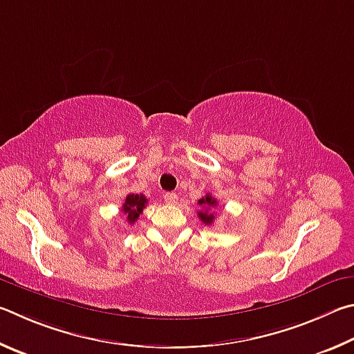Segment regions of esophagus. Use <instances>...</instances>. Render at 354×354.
I'll use <instances>...</instances> for the list:
<instances>
[{"mask_svg": "<svg viewBox=\"0 0 354 354\" xmlns=\"http://www.w3.org/2000/svg\"><path fill=\"white\" fill-rule=\"evenodd\" d=\"M163 199H165V202L167 203V205H176L177 201H178V196L176 193H166L163 196Z\"/></svg>", "mask_w": 354, "mask_h": 354, "instance_id": "esophagus-1", "label": "esophagus"}]
</instances>
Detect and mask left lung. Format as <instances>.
I'll return each mask as SVG.
<instances>
[{
    "label": "left lung",
    "instance_id": "8db88e82",
    "mask_svg": "<svg viewBox=\"0 0 354 354\" xmlns=\"http://www.w3.org/2000/svg\"><path fill=\"white\" fill-rule=\"evenodd\" d=\"M199 205H202L203 208H207V207L209 208V207H216V205H218V202H216L214 197L207 194L205 197H202V199L199 201ZM197 214H199V219H201L205 225H212V224H213V221H214V214H213V213L199 212Z\"/></svg>",
    "mask_w": 354,
    "mask_h": 354
}]
</instances>
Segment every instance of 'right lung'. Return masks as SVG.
<instances>
[{
    "mask_svg": "<svg viewBox=\"0 0 354 354\" xmlns=\"http://www.w3.org/2000/svg\"><path fill=\"white\" fill-rule=\"evenodd\" d=\"M147 203L146 196L142 194H129L126 197V202H124L122 205V213L127 216V222L129 224H135L136 221H138L140 214L142 213V209H145Z\"/></svg>",
    "mask_w": 354,
    "mask_h": 354,
    "instance_id": "right-lung-1",
    "label": "right lung"
}]
</instances>
